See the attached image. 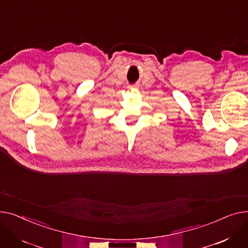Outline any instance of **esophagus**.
<instances>
[{
    "label": "esophagus",
    "mask_w": 248,
    "mask_h": 248,
    "mask_svg": "<svg viewBox=\"0 0 248 248\" xmlns=\"http://www.w3.org/2000/svg\"><path fill=\"white\" fill-rule=\"evenodd\" d=\"M129 88H131V89H133V88H136V86H131V87H129Z\"/></svg>",
    "instance_id": "34e87169"
}]
</instances>
